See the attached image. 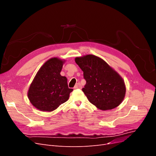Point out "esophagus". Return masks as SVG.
<instances>
[{
    "instance_id": "obj_1",
    "label": "esophagus",
    "mask_w": 156,
    "mask_h": 156,
    "mask_svg": "<svg viewBox=\"0 0 156 156\" xmlns=\"http://www.w3.org/2000/svg\"><path fill=\"white\" fill-rule=\"evenodd\" d=\"M81 87H82L81 84L79 83H77V84H76V85L75 86L74 88H75V89H77V88H81Z\"/></svg>"
}]
</instances>
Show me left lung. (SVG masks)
<instances>
[{
    "label": "left lung",
    "mask_w": 156,
    "mask_h": 156,
    "mask_svg": "<svg viewBox=\"0 0 156 156\" xmlns=\"http://www.w3.org/2000/svg\"><path fill=\"white\" fill-rule=\"evenodd\" d=\"M83 72L86 84L82 90L88 101L103 111L119 106L126 95L124 79L105 60L93 55L75 58Z\"/></svg>",
    "instance_id": "left-lung-1"
}]
</instances>
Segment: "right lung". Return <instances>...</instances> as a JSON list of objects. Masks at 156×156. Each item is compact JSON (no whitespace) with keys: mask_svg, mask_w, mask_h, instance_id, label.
Returning a JSON list of instances; mask_svg holds the SVG:
<instances>
[{"mask_svg":"<svg viewBox=\"0 0 156 156\" xmlns=\"http://www.w3.org/2000/svg\"><path fill=\"white\" fill-rule=\"evenodd\" d=\"M64 62L59 58H51L37 71L27 93L37 109L51 112L68 101L73 89L68 88L67 78L60 75Z\"/></svg>","mask_w":156,"mask_h":156,"instance_id":"obj_1","label":"right lung"}]
</instances>
